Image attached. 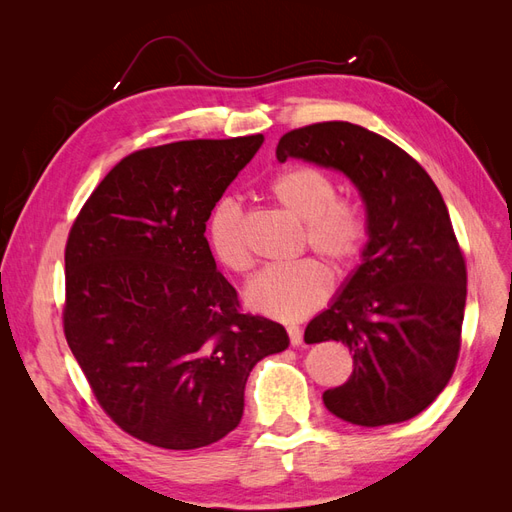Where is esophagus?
Here are the masks:
<instances>
[{"label": "esophagus", "instance_id": "esophagus-1", "mask_svg": "<svg viewBox=\"0 0 512 512\" xmlns=\"http://www.w3.org/2000/svg\"><path fill=\"white\" fill-rule=\"evenodd\" d=\"M286 331H288V337H290V344L292 346H301L303 344V331L297 327V324H288Z\"/></svg>", "mask_w": 512, "mask_h": 512}]
</instances>
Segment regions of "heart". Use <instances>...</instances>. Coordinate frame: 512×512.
Segmentation results:
<instances>
[{
    "label": "heart",
    "instance_id": "1",
    "mask_svg": "<svg viewBox=\"0 0 512 512\" xmlns=\"http://www.w3.org/2000/svg\"><path fill=\"white\" fill-rule=\"evenodd\" d=\"M273 203L303 222V245L348 269L361 258L369 222L359 200L337 196L335 179L318 166L297 164L273 175L265 188ZM207 243L218 265L245 273L252 256L243 239V213L235 200L224 198L207 220ZM333 288L331 271L316 258L262 269L245 288V301L256 312L277 320H299L327 301Z\"/></svg>",
    "mask_w": 512,
    "mask_h": 512
}]
</instances>
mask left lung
<instances>
[{
  "label": "left lung",
  "mask_w": 512,
  "mask_h": 512,
  "mask_svg": "<svg viewBox=\"0 0 512 512\" xmlns=\"http://www.w3.org/2000/svg\"><path fill=\"white\" fill-rule=\"evenodd\" d=\"M275 153L342 170L367 207L363 265L305 329L307 344L352 352V376L324 406L361 427L404 423L444 391L461 348L468 271L444 198L404 149L356 123L290 130Z\"/></svg>",
  "instance_id": "left-lung-1"
}]
</instances>
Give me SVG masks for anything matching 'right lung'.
Here are the masks:
<instances>
[{"mask_svg":"<svg viewBox=\"0 0 512 512\" xmlns=\"http://www.w3.org/2000/svg\"><path fill=\"white\" fill-rule=\"evenodd\" d=\"M262 134L134 151L70 228L64 333L100 408L132 438L192 451L243 416L252 367L288 348L243 314L215 267L207 220Z\"/></svg>","mask_w":512,"mask_h":512,"instance_id":"1","label":"right lung"}]
</instances>
